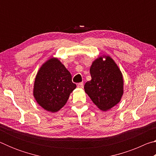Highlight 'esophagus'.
I'll return each instance as SVG.
<instances>
[{
    "label": "esophagus",
    "mask_w": 156,
    "mask_h": 156,
    "mask_svg": "<svg viewBox=\"0 0 156 156\" xmlns=\"http://www.w3.org/2000/svg\"><path fill=\"white\" fill-rule=\"evenodd\" d=\"M83 83H78L77 84V87L78 88H83Z\"/></svg>",
    "instance_id": "obj_1"
}]
</instances>
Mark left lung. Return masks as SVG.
<instances>
[{
    "instance_id": "left-lung-1",
    "label": "left lung",
    "mask_w": 156,
    "mask_h": 156,
    "mask_svg": "<svg viewBox=\"0 0 156 156\" xmlns=\"http://www.w3.org/2000/svg\"><path fill=\"white\" fill-rule=\"evenodd\" d=\"M90 74L91 80L87 82L84 89L98 108L106 112L119 103L124 93V81L114 60L109 56H99L92 62Z\"/></svg>"
}]
</instances>
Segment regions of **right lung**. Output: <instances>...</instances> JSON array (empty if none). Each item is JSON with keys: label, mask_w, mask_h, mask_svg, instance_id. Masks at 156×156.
Here are the masks:
<instances>
[{"label": "right lung", "mask_w": 156, "mask_h": 156, "mask_svg": "<svg viewBox=\"0 0 156 156\" xmlns=\"http://www.w3.org/2000/svg\"><path fill=\"white\" fill-rule=\"evenodd\" d=\"M76 84L72 75L57 58H51L39 69L34 81V98L44 110L54 113L64 107Z\"/></svg>", "instance_id": "1"}]
</instances>
